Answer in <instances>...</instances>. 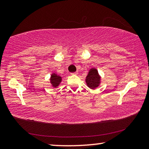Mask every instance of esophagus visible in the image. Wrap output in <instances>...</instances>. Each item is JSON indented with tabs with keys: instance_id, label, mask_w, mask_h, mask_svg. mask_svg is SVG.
Listing matches in <instances>:
<instances>
[{
	"instance_id": "esophagus-1",
	"label": "esophagus",
	"mask_w": 149,
	"mask_h": 149,
	"mask_svg": "<svg viewBox=\"0 0 149 149\" xmlns=\"http://www.w3.org/2000/svg\"><path fill=\"white\" fill-rule=\"evenodd\" d=\"M78 74V72H75L74 73H72V74Z\"/></svg>"
}]
</instances>
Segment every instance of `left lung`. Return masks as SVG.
Returning <instances> with one entry per match:
<instances>
[{"mask_svg":"<svg viewBox=\"0 0 149 149\" xmlns=\"http://www.w3.org/2000/svg\"><path fill=\"white\" fill-rule=\"evenodd\" d=\"M100 76L98 74L97 69H91L86 77V83L87 86L91 89H95L99 86L100 84Z\"/></svg>","mask_w":149,"mask_h":149,"instance_id":"1","label":"left lung"}]
</instances>
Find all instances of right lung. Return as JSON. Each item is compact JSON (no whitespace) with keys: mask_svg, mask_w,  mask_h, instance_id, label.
Instances as JSON below:
<instances>
[{"mask_svg":"<svg viewBox=\"0 0 149 149\" xmlns=\"http://www.w3.org/2000/svg\"><path fill=\"white\" fill-rule=\"evenodd\" d=\"M61 77L58 76L56 74H53L51 75V77H50V82H51V84L52 85V86L54 87H56L57 86H58V85L60 84V83L61 82Z\"/></svg>","mask_w":149,"mask_h":149,"instance_id":"right-lung-1","label":"right lung"}]
</instances>
